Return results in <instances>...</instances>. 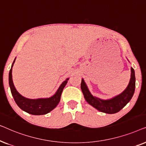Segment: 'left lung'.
<instances>
[{
    "label": "left lung",
    "mask_w": 146,
    "mask_h": 146,
    "mask_svg": "<svg viewBox=\"0 0 146 146\" xmlns=\"http://www.w3.org/2000/svg\"><path fill=\"white\" fill-rule=\"evenodd\" d=\"M131 78L127 88L120 94L108 100H102L94 97L90 92L84 80H82L81 89L87 102L102 112L115 113L120 111L130 101L135 91V78L133 68H131Z\"/></svg>",
    "instance_id": "left-lung-1"
}]
</instances>
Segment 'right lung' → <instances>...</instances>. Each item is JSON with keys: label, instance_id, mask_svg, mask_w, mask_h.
I'll use <instances>...</instances> for the list:
<instances>
[{"label": "right lung", "instance_id": "add662e5", "mask_svg": "<svg viewBox=\"0 0 146 146\" xmlns=\"http://www.w3.org/2000/svg\"><path fill=\"white\" fill-rule=\"evenodd\" d=\"M15 61L13 62V63L15 62ZM68 80V78L62 84L56 93L53 96L46 99L31 100L22 96L17 91L13 84V78H12V68L9 72V86L15 102L19 106L20 108L26 112L33 115L46 114L56 107L60 100L62 92L64 88L67 84Z\"/></svg>", "mask_w": 146, "mask_h": 146}]
</instances>
